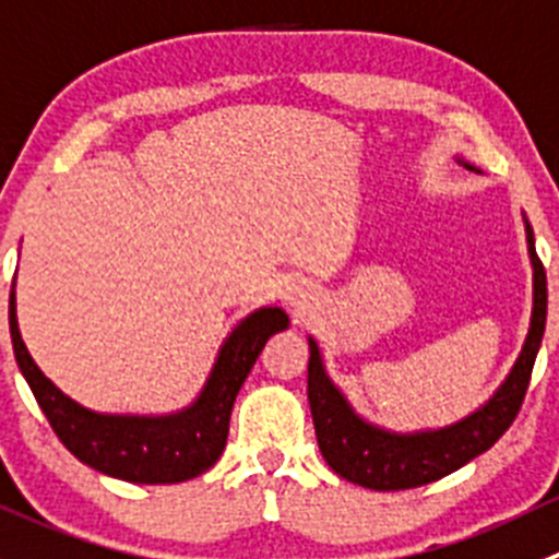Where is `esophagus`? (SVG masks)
<instances>
[{"label":"esophagus","instance_id":"esophagus-1","mask_svg":"<svg viewBox=\"0 0 559 559\" xmlns=\"http://www.w3.org/2000/svg\"><path fill=\"white\" fill-rule=\"evenodd\" d=\"M284 300H286V306H292L295 311H302V308L311 302V289H308L302 281H292V284H286V289H284Z\"/></svg>","mask_w":559,"mask_h":559}]
</instances>
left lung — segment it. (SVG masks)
<instances>
[{
	"label": "left lung",
	"instance_id": "8db88e82",
	"mask_svg": "<svg viewBox=\"0 0 559 559\" xmlns=\"http://www.w3.org/2000/svg\"><path fill=\"white\" fill-rule=\"evenodd\" d=\"M524 231H527V253L533 264V317H530L527 338L506 382L484 406H478L459 424L435 431H415V435H399V431L368 424L335 388L333 379L324 371L317 341L308 338V349H311L308 404H311L319 451L333 473H338L349 484L373 491L415 489V486H426L456 473L506 435L522 409L530 373H533L546 330V270L535 253L533 226L527 218H524Z\"/></svg>",
	"mask_w": 559,
	"mask_h": 559
}]
</instances>
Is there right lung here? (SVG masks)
<instances>
[{"label":"right lung","instance_id":"1","mask_svg":"<svg viewBox=\"0 0 559 559\" xmlns=\"http://www.w3.org/2000/svg\"><path fill=\"white\" fill-rule=\"evenodd\" d=\"M284 308L248 313L221 344L215 366L191 406L171 415H103L75 404L37 368L21 341L15 292H10V338L15 362L29 382L53 435L86 467L130 484H182L207 473L229 437V417L259 352L286 330Z\"/></svg>","mask_w":559,"mask_h":559}]
</instances>
